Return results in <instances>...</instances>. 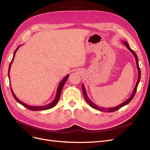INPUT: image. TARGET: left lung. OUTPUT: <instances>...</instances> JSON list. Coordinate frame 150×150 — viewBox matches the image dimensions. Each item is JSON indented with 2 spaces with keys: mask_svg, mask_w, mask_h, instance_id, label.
Masks as SVG:
<instances>
[{
  "mask_svg": "<svg viewBox=\"0 0 150 150\" xmlns=\"http://www.w3.org/2000/svg\"><path fill=\"white\" fill-rule=\"evenodd\" d=\"M123 44L125 45V46H126L128 49L131 52L132 54H133L134 58H135V60H136V64H137V69H138V80H137V83H136V85H135L134 86V88L133 91V93L132 94V95L130 96V97L127 99L126 101H125L124 102H123L122 103H121L120 105L117 106V107H112V108H101V107H99L98 106H97L96 105H95L94 103H93L92 101H91V100L88 98V96H87V94H86V92L85 91V88L84 87V85L82 84V90H83V96L85 97V99L86 100V102H87L88 103V105L90 106L91 107H92L94 109H96V110H98L99 111H101V112H115V111L117 110L118 109H120V108L123 107V106L127 105L128 103H129L130 101H131L132 100V99L133 98L134 96L135 95V93H136V91H137V87H138V85L139 84V80H140V78H141V71H140V69L139 67V64H138V57L137 55V54H135V52L132 49H130V47H129V45L127 42L125 41L123 42Z\"/></svg>",
  "mask_w": 150,
  "mask_h": 150,
  "instance_id": "1",
  "label": "left lung"
}]
</instances>
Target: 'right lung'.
Returning a JSON list of instances; mask_svg holds the SVG:
<instances>
[{
	"label": "right lung",
	"instance_id": "add662e5",
	"mask_svg": "<svg viewBox=\"0 0 150 150\" xmlns=\"http://www.w3.org/2000/svg\"><path fill=\"white\" fill-rule=\"evenodd\" d=\"M21 45H19L17 48V49L15 50V52H14L13 53V58H12V61L11 62V64L10 65H9V67H8V79H9V81H10V75H9V74H10V70H11V65L12 64V62L13 61V59H14V57H15V55H16V52L17 51V50L18 49V48L20 47ZM69 75H67L65 78L63 79L61 81L60 83H59V86H58V88H57V93H56V96H55V99L54 100V101H52V102H51L50 103L48 104V105H44V106H38V107H33V106H30V105H28L25 103H24L23 102H22V101H21L20 100L18 99L17 96L15 95V94H14L13 90H12V88H11V85H10L11 86V91H12V95L14 97V98H15V100L17 101L18 103H19L20 104H21L22 105H23V107H25V108H28V110H33V111H41V110H48V109H50L53 107H54L55 106L57 105V102L59 101V98H60V94H61V92H62V88H63V86H64V85H65V81L66 80H67V79L69 78Z\"/></svg>",
	"mask_w": 150,
	"mask_h": 150
}]
</instances>
